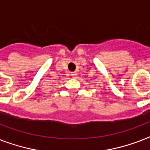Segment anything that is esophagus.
I'll list each match as a JSON object with an SVG mask.
<instances>
[{"mask_svg":"<svg viewBox=\"0 0 150 150\" xmlns=\"http://www.w3.org/2000/svg\"><path fill=\"white\" fill-rule=\"evenodd\" d=\"M77 75V74H76L75 72H71V75H72L74 78H75V75Z\"/></svg>","mask_w":150,"mask_h":150,"instance_id":"34e87169","label":"esophagus"}]
</instances>
